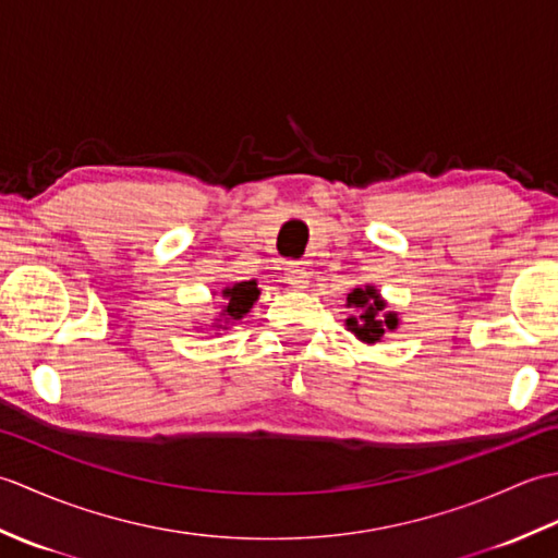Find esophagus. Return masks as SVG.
Here are the masks:
<instances>
[{"label":"esophagus","instance_id":"1","mask_svg":"<svg viewBox=\"0 0 558 558\" xmlns=\"http://www.w3.org/2000/svg\"><path fill=\"white\" fill-rule=\"evenodd\" d=\"M286 278L292 282L294 288H306L310 286V264H306V260H288L286 264Z\"/></svg>","mask_w":558,"mask_h":558}]
</instances>
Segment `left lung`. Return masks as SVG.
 I'll return each instance as SVG.
<instances>
[{"label": "left lung", "instance_id": "1", "mask_svg": "<svg viewBox=\"0 0 558 558\" xmlns=\"http://www.w3.org/2000/svg\"><path fill=\"white\" fill-rule=\"evenodd\" d=\"M348 306H352L354 316L348 318V328L354 336L364 342H376L381 340V336L388 330H393L398 326L396 314H384V302L378 298V292L374 288H354L348 294Z\"/></svg>", "mask_w": 558, "mask_h": 558}]
</instances>
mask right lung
Here are the masks:
<instances>
[{"label":"right lung","instance_id":"1","mask_svg":"<svg viewBox=\"0 0 558 558\" xmlns=\"http://www.w3.org/2000/svg\"><path fill=\"white\" fill-rule=\"evenodd\" d=\"M228 298V306H225V316L228 318H242L248 310H252L254 302L258 300V288L256 280H246V282H236L234 288H228L222 292Z\"/></svg>","mask_w":558,"mask_h":558}]
</instances>
